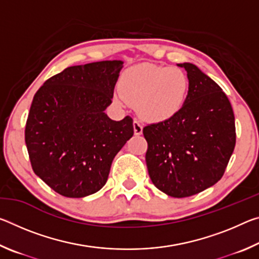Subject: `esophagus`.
Wrapping results in <instances>:
<instances>
[{
    "mask_svg": "<svg viewBox=\"0 0 259 259\" xmlns=\"http://www.w3.org/2000/svg\"><path fill=\"white\" fill-rule=\"evenodd\" d=\"M134 133H135V135H137V136L142 135V133H143V125L136 120L134 121Z\"/></svg>",
    "mask_w": 259,
    "mask_h": 259,
    "instance_id": "34e87169",
    "label": "esophagus"
}]
</instances>
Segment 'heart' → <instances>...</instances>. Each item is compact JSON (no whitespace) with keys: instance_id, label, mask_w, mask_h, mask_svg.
I'll list each match as a JSON object with an SVG mask.
<instances>
[{"instance_id":"obj_1","label":"heart","mask_w":259,"mask_h":259,"mask_svg":"<svg viewBox=\"0 0 259 259\" xmlns=\"http://www.w3.org/2000/svg\"><path fill=\"white\" fill-rule=\"evenodd\" d=\"M120 93L113 100L119 107L137 105V111L148 122L169 121L186 103L190 80L182 68L142 64L122 74Z\"/></svg>"}]
</instances>
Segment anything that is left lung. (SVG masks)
I'll return each mask as SVG.
<instances>
[{
  "label": "left lung",
  "mask_w": 259,
  "mask_h": 259,
  "mask_svg": "<svg viewBox=\"0 0 259 259\" xmlns=\"http://www.w3.org/2000/svg\"><path fill=\"white\" fill-rule=\"evenodd\" d=\"M186 103L169 121L147 124L146 164L153 184L172 198H187L223 177L235 146V122L222 88L191 63Z\"/></svg>",
  "instance_id": "left-lung-1"
}]
</instances>
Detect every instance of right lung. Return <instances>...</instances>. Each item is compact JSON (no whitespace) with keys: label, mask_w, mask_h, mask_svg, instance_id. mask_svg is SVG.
Masks as SVG:
<instances>
[{"label":"right lung","mask_w":259,"mask_h":259,"mask_svg":"<svg viewBox=\"0 0 259 259\" xmlns=\"http://www.w3.org/2000/svg\"><path fill=\"white\" fill-rule=\"evenodd\" d=\"M123 67L104 60L65 68L35 94L25 129L36 176L66 198H83L107 182L113 159L134 135L133 119L105 113Z\"/></svg>","instance_id":"obj_1"}]
</instances>
